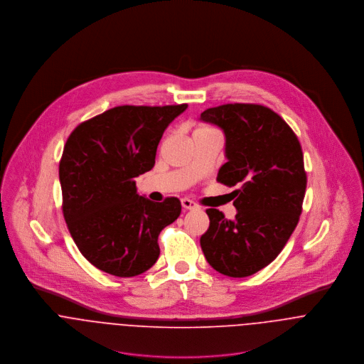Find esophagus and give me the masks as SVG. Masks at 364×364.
<instances>
[{
  "mask_svg": "<svg viewBox=\"0 0 364 364\" xmlns=\"http://www.w3.org/2000/svg\"><path fill=\"white\" fill-rule=\"evenodd\" d=\"M182 202V208H186V210H195V208H199L198 206V203H195L193 200H191V199H182L181 200Z\"/></svg>",
  "mask_w": 364,
  "mask_h": 364,
  "instance_id": "34e87169",
  "label": "esophagus"
}]
</instances>
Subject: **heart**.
I'll return each instance as SVG.
<instances>
[{
	"label": "heart",
	"instance_id": "b5f03b06",
	"mask_svg": "<svg viewBox=\"0 0 364 364\" xmlns=\"http://www.w3.org/2000/svg\"><path fill=\"white\" fill-rule=\"evenodd\" d=\"M206 130H210V129H208V127H200V129H198L196 132H206ZM196 132H195V133H196Z\"/></svg>",
	"mask_w": 364,
	"mask_h": 364
}]
</instances>
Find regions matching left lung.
I'll list each match as a JSON object with an SVG mask.
<instances>
[{
  "label": "left lung",
  "mask_w": 364,
  "mask_h": 364,
  "mask_svg": "<svg viewBox=\"0 0 364 364\" xmlns=\"http://www.w3.org/2000/svg\"><path fill=\"white\" fill-rule=\"evenodd\" d=\"M200 119L225 134L227 162L217 181L240 188L232 192L234 220L206 210L202 251L217 272L247 277L276 259L300 220L307 188L303 150L291 127L262 105H221Z\"/></svg>",
  "instance_id": "1"
}]
</instances>
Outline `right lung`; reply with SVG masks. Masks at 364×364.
I'll list each match as a JSON object with an SVG mask.
<instances>
[{"label":"right lung","instance_id":"add662e5","mask_svg":"<svg viewBox=\"0 0 364 364\" xmlns=\"http://www.w3.org/2000/svg\"><path fill=\"white\" fill-rule=\"evenodd\" d=\"M186 107L116 106L68 136L58 165L63 214L80 252L100 270L132 277L158 259V235L182 206L178 198L140 196L134 178L154 166L165 129Z\"/></svg>","mask_w":364,"mask_h":364}]
</instances>
